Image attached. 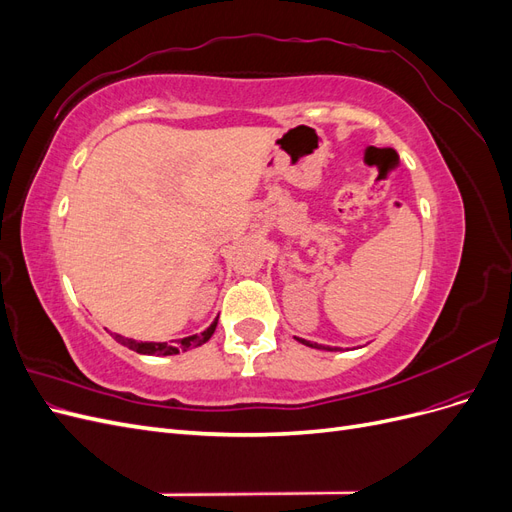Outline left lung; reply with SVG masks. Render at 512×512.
I'll list each match as a JSON object with an SVG mask.
<instances>
[{
    "label": "left lung",
    "mask_w": 512,
    "mask_h": 512,
    "mask_svg": "<svg viewBox=\"0 0 512 512\" xmlns=\"http://www.w3.org/2000/svg\"><path fill=\"white\" fill-rule=\"evenodd\" d=\"M297 339H299V337H297ZM299 342L305 344V346H309V348H316V350H331V352L335 350V348H324V346H320V344H312V342H307V339H299Z\"/></svg>",
    "instance_id": "obj_1"
}]
</instances>
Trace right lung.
I'll use <instances>...</instances> for the list:
<instances>
[{
    "label": "right lung",
    "mask_w": 512,
    "mask_h": 512,
    "mask_svg": "<svg viewBox=\"0 0 512 512\" xmlns=\"http://www.w3.org/2000/svg\"><path fill=\"white\" fill-rule=\"evenodd\" d=\"M215 327H218V318H215L209 327L200 333V335H190L183 337L175 344H166V342H136L132 337H123L119 333H111L115 337V342H119L121 346H126L138 354H151V356H170V354H179V352H188L192 348L203 346L205 342H209Z\"/></svg>",
    "instance_id": "add662e5"
}]
</instances>
